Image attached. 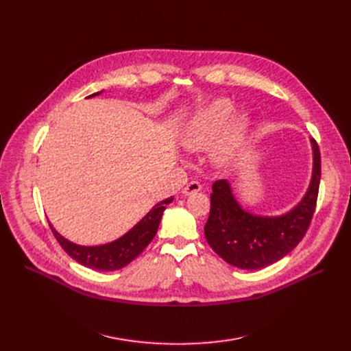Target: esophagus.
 Returning a JSON list of instances; mask_svg holds the SVG:
<instances>
[{
  "instance_id": "1",
  "label": "esophagus",
  "mask_w": 351,
  "mask_h": 351,
  "mask_svg": "<svg viewBox=\"0 0 351 351\" xmlns=\"http://www.w3.org/2000/svg\"><path fill=\"white\" fill-rule=\"evenodd\" d=\"M202 189V185L200 183L197 182V180H192V182H189L188 185L183 188V195H192V193H195V192H199Z\"/></svg>"
}]
</instances>
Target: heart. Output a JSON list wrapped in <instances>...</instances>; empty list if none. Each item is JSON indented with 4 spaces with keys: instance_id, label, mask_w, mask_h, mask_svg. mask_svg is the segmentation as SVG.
<instances>
[{
    "instance_id": "heart-1",
    "label": "heart",
    "mask_w": 351,
    "mask_h": 351,
    "mask_svg": "<svg viewBox=\"0 0 351 351\" xmlns=\"http://www.w3.org/2000/svg\"><path fill=\"white\" fill-rule=\"evenodd\" d=\"M232 104L228 99H217L189 122L182 134V143L191 151L205 149L214 141L212 158L217 163L229 162L241 147L247 132L245 115L232 117Z\"/></svg>"
}]
</instances>
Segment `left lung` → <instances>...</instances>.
Masks as SVG:
<instances>
[{
    "label": "left lung",
    "instance_id": "1",
    "mask_svg": "<svg viewBox=\"0 0 351 351\" xmlns=\"http://www.w3.org/2000/svg\"><path fill=\"white\" fill-rule=\"evenodd\" d=\"M311 146L315 162L310 188L300 204L286 215L253 216L239 206L225 179L213 182L205 236L225 262L239 269H262L280 261L300 243L316 209L322 176L320 149L315 139Z\"/></svg>",
    "mask_w": 351,
    "mask_h": 351
}]
</instances>
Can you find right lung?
Here are the masks:
<instances>
[{"instance_id": "obj_1", "label": "right lung", "mask_w": 351, "mask_h": 351, "mask_svg": "<svg viewBox=\"0 0 351 351\" xmlns=\"http://www.w3.org/2000/svg\"><path fill=\"white\" fill-rule=\"evenodd\" d=\"M98 94L99 92L89 95L88 98L95 97ZM172 200L173 197L171 196L168 199L159 202V204L155 205L154 209L126 234L119 237L115 242H110L102 246L88 247V246L75 245L66 241L65 237H62L51 226V223H49V228L55 239H57L58 243L61 245V247L72 257L73 261H77L78 263L89 269L112 271V270L122 269L126 265L131 263L135 257H138L143 252V249L152 242V239L158 232L162 213L166 209V205L171 204Z\"/></svg>"}]
</instances>
